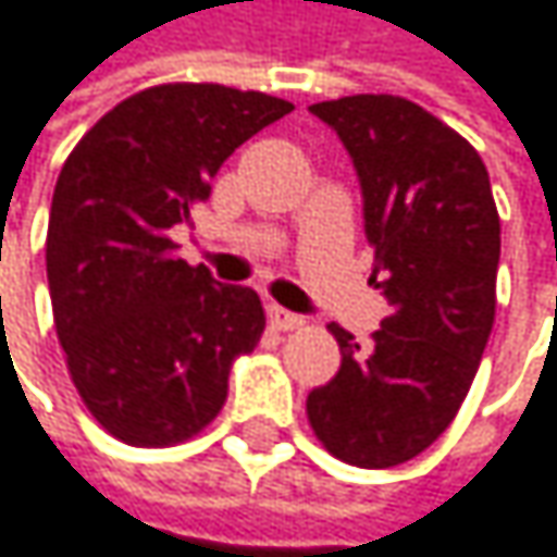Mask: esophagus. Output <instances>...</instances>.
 Instances as JSON below:
<instances>
[{
  "label": "esophagus",
  "mask_w": 557,
  "mask_h": 557,
  "mask_svg": "<svg viewBox=\"0 0 557 557\" xmlns=\"http://www.w3.org/2000/svg\"><path fill=\"white\" fill-rule=\"evenodd\" d=\"M267 320H270V326L273 330H284V333H290V330H300L307 320L300 317V313H290V310H284V307H267Z\"/></svg>",
  "instance_id": "1"
}]
</instances>
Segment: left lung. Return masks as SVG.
Here are the masks:
<instances>
[{
  "mask_svg": "<svg viewBox=\"0 0 557 557\" xmlns=\"http://www.w3.org/2000/svg\"><path fill=\"white\" fill-rule=\"evenodd\" d=\"M343 139L362 188L375 284L392 313L362 349L330 326L343 366L307 414L323 447L366 470L428 450L457 418L496 317L499 214L480 152L392 94L310 107Z\"/></svg>",
  "mask_w": 557,
  "mask_h": 557,
  "instance_id": "obj_1",
  "label": "left lung"
}]
</instances>
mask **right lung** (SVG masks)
I'll return each instance as SVG.
<instances>
[{"label": "right lung", "instance_id": "obj_1", "mask_svg": "<svg viewBox=\"0 0 557 557\" xmlns=\"http://www.w3.org/2000/svg\"><path fill=\"white\" fill-rule=\"evenodd\" d=\"M290 110L257 90L159 84L67 156L45 244L54 330L87 411L123 444L195 437L227 398L234 356L260 343V297L175 257L169 231L240 143Z\"/></svg>", "mask_w": 557, "mask_h": 557}]
</instances>
